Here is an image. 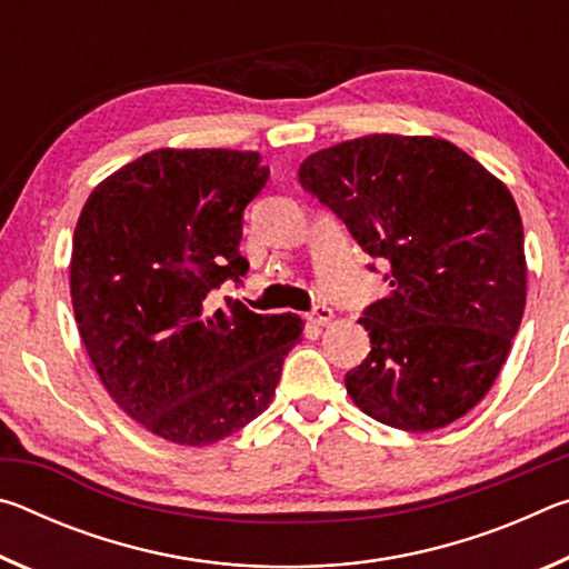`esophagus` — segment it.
I'll list each match as a JSON object with an SVG mask.
<instances>
[{
  "mask_svg": "<svg viewBox=\"0 0 569 569\" xmlns=\"http://www.w3.org/2000/svg\"><path fill=\"white\" fill-rule=\"evenodd\" d=\"M331 319H333V311H331L329 306H323V303L313 306V308H311V313H308V321L316 323V326H326V323H331Z\"/></svg>",
  "mask_w": 569,
  "mask_h": 569,
  "instance_id": "1",
  "label": "esophagus"
}]
</instances>
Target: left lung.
Masks as SVG:
<instances>
[{"mask_svg": "<svg viewBox=\"0 0 569 569\" xmlns=\"http://www.w3.org/2000/svg\"><path fill=\"white\" fill-rule=\"evenodd\" d=\"M298 182L387 266L391 293L359 319L371 351L346 373L356 407L403 431L465 417L525 313V233L507 186L451 142L409 134L313 152Z\"/></svg>", "mask_w": 569, "mask_h": 569, "instance_id": "left-lung-1", "label": "left lung"}]
</instances>
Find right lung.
Listing matches in <instances>:
<instances>
[{"label": "right lung", "mask_w": 569, "mask_h": 569, "mask_svg": "<svg viewBox=\"0 0 569 569\" xmlns=\"http://www.w3.org/2000/svg\"><path fill=\"white\" fill-rule=\"evenodd\" d=\"M271 178L258 152L152 150L90 192L72 240L70 293L94 371L152 435L206 447L263 413L293 313L210 293L240 283L243 210Z\"/></svg>", "instance_id": "right-lung-1"}]
</instances>
